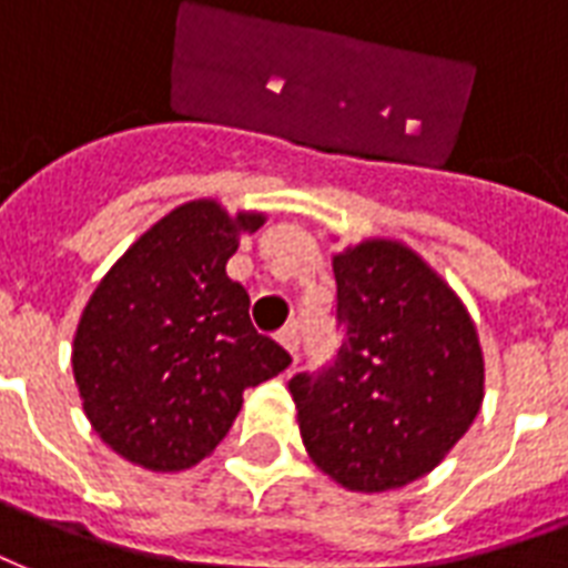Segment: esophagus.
I'll list each match as a JSON object with an SVG mask.
<instances>
[{
  "label": "esophagus",
  "instance_id": "34e87169",
  "mask_svg": "<svg viewBox=\"0 0 568 568\" xmlns=\"http://www.w3.org/2000/svg\"><path fill=\"white\" fill-rule=\"evenodd\" d=\"M278 341L296 356V353H300V326H296V323H287V326L278 332Z\"/></svg>",
  "mask_w": 568,
  "mask_h": 568
}]
</instances>
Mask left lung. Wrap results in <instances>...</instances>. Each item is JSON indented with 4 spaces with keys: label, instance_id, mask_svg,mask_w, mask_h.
Instances as JSON below:
<instances>
[{
    "label": "left lung",
    "instance_id": "1",
    "mask_svg": "<svg viewBox=\"0 0 568 568\" xmlns=\"http://www.w3.org/2000/svg\"><path fill=\"white\" fill-rule=\"evenodd\" d=\"M332 266L341 344L290 381L302 440L349 491H389L434 470L476 419L479 338L458 296L398 242H362Z\"/></svg>",
    "mask_w": 568,
    "mask_h": 568
}]
</instances>
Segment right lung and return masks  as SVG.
Returning a JSON list of instances; mask_svg holds the SVG:
<instances>
[{
	"label": "right lung",
	"instance_id": "obj_1",
	"mask_svg": "<svg viewBox=\"0 0 568 568\" xmlns=\"http://www.w3.org/2000/svg\"><path fill=\"white\" fill-rule=\"evenodd\" d=\"M236 215L194 200L125 251L89 300L74 335V381L92 428L146 470H187L236 419L242 392L287 368L290 353L260 335L248 290L227 278Z\"/></svg>",
	"mask_w": 568,
	"mask_h": 568
}]
</instances>
